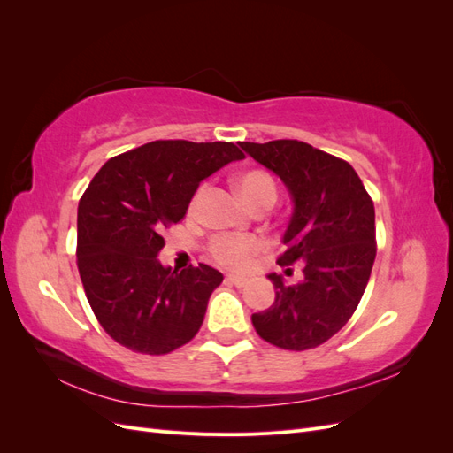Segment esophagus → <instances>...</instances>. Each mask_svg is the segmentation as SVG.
<instances>
[{
  "mask_svg": "<svg viewBox=\"0 0 453 453\" xmlns=\"http://www.w3.org/2000/svg\"><path fill=\"white\" fill-rule=\"evenodd\" d=\"M226 283H232L236 287H243L245 283H248V278H242V276H236V273H228V276L225 278Z\"/></svg>",
  "mask_w": 453,
  "mask_h": 453,
  "instance_id": "obj_1",
  "label": "esophagus"
}]
</instances>
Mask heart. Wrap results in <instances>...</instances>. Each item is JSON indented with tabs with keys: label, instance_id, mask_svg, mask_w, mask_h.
Segmentation results:
<instances>
[{
	"label": "heart",
	"instance_id": "heart-1",
	"mask_svg": "<svg viewBox=\"0 0 453 453\" xmlns=\"http://www.w3.org/2000/svg\"><path fill=\"white\" fill-rule=\"evenodd\" d=\"M238 193L245 200V203L253 208V205L260 202H276L278 198V188L276 183H273L272 177L263 172V170H250L238 175L236 180ZM202 190L193 196L188 205V211L193 213L198 205ZM266 242L258 236H232V234H219L215 236L210 245H208V253L211 260H215L217 265H221L225 268L232 270H243L251 263V258L258 255L260 251H265Z\"/></svg>",
	"mask_w": 453,
	"mask_h": 453
}]
</instances>
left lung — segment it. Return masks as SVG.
<instances>
[{
	"label": "left lung",
	"mask_w": 453,
	"mask_h": 453,
	"mask_svg": "<svg viewBox=\"0 0 453 453\" xmlns=\"http://www.w3.org/2000/svg\"><path fill=\"white\" fill-rule=\"evenodd\" d=\"M240 147L289 188L295 210L278 265L300 260L304 266V280L296 285L270 273L276 300L251 315L253 326L281 349L318 348L349 321L366 289L376 258L374 202L346 160L304 142H240Z\"/></svg>",
	"instance_id": "obj_1"
}]
</instances>
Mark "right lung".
I'll list each match as a JSON object with an SVG mask.
<instances>
[{
	"instance_id": "1",
	"label": "right lung",
	"mask_w": 453,
	"mask_h": 453,
	"mask_svg": "<svg viewBox=\"0 0 453 453\" xmlns=\"http://www.w3.org/2000/svg\"><path fill=\"white\" fill-rule=\"evenodd\" d=\"M245 155L228 142L157 140L109 158L79 200L77 268L104 331L135 353L166 355L200 331L223 273L181 272L157 255L200 181Z\"/></svg>"
}]
</instances>
